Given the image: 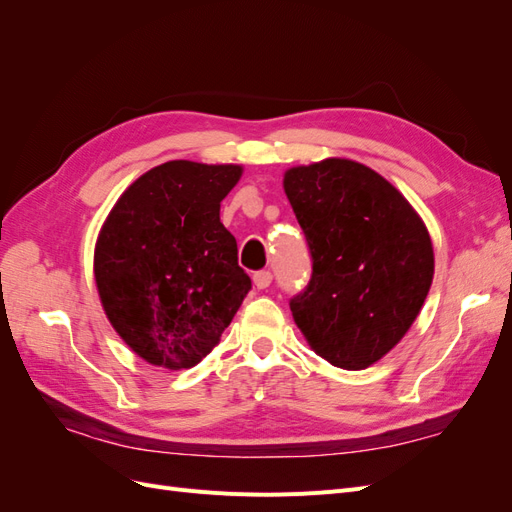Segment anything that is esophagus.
Segmentation results:
<instances>
[{"instance_id": "obj_1", "label": "esophagus", "mask_w": 512, "mask_h": 512, "mask_svg": "<svg viewBox=\"0 0 512 512\" xmlns=\"http://www.w3.org/2000/svg\"><path fill=\"white\" fill-rule=\"evenodd\" d=\"M271 280H273L271 271H256V273H254V286H256L258 290L269 288V286H271Z\"/></svg>"}]
</instances>
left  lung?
<instances>
[{
  "label": "left lung",
  "mask_w": 512,
  "mask_h": 512,
  "mask_svg": "<svg viewBox=\"0 0 512 512\" xmlns=\"http://www.w3.org/2000/svg\"><path fill=\"white\" fill-rule=\"evenodd\" d=\"M284 192L314 260L290 301L303 337L324 361L365 369L408 333L433 280L421 215L376 170L327 158L284 173Z\"/></svg>",
  "instance_id": "obj_1"
}]
</instances>
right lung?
I'll return each mask as SVG.
<instances>
[{"label": "right lung", "instance_id": "add662e5", "mask_svg": "<svg viewBox=\"0 0 512 512\" xmlns=\"http://www.w3.org/2000/svg\"><path fill=\"white\" fill-rule=\"evenodd\" d=\"M241 175L239 164L170 160L138 177L106 215L94 250L100 303L151 365L177 371L203 361L252 288L220 222Z\"/></svg>", "mask_w": 512, "mask_h": 512}]
</instances>
